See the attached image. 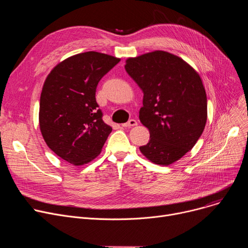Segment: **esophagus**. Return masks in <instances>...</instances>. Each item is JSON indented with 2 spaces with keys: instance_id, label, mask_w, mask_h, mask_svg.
I'll list each match as a JSON object with an SVG mask.
<instances>
[{
  "instance_id": "obj_1",
  "label": "esophagus",
  "mask_w": 248,
  "mask_h": 248,
  "mask_svg": "<svg viewBox=\"0 0 248 248\" xmlns=\"http://www.w3.org/2000/svg\"><path fill=\"white\" fill-rule=\"evenodd\" d=\"M137 124H138V122L136 120H129L127 123L123 124L122 126H124V127H132V126H135Z\"/></svg>"
}]
</instances>
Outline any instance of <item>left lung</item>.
Here are the masks:
<instances>
[{
  "instance_id": "1",
  "label": "left lung",
  "mask_w": 248,
  "mask_h": 248,
  "mask_svg": "<svg viewBox=\"0 0 248 248\" xmlns=\"http://www.w3.org/2000/svg\"><path fill=\"white\" fill-rule=\"evenodd\" d=\"M125 71L144 93L140 121L150 132L140 153L169 166L196 144L207 122V96L199 73L169 52L155 50L125 60Z\"/></svg>"
}]
</instances>
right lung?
<instances>
[{
    "label": "right lung",
    "instance_id": "obj_1",
    "mask_svg": "<svg viewBox=\"0 0 248 248\" xmlns=\"http://www.w3.org/2000/svg\"><path fill=\"white\" fill-rule=\"evenodd\" d=\"M120 61L99 52H84L58 63L44 81L39 108L42 137L58 157L74 166L94 160L112 131L102 121L95 91Z\"/></svg>",
    "mask_w": 248,
    "mask_h": 248
}]
</instances>
